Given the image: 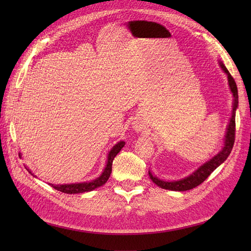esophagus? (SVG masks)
I'll return each instance as SVG.
<instances>
[{"mask_svg": "<svg viewBox=\"0 0 251 251\" xmlns=\"http://www.w3.org/2000/svg\"><path fill=\"white\" fill-rule=\"evenodd\" d=\"M134 125V128H135V131H142V125L140 124V123H138V121H135V123L133 124Z\"/></svg>", "mask_w": 251, "mask_h": 251, "instance_id": "obj_1", "label": "esophagus"}]
</instances>
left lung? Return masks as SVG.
I'll return each mask as SVG.
<instances>
[{
	"label": "left lung",
	"instance_id": "1",
	"mask_svg": "<svg viewBox=\"0 0 251 251\" xmlns=\"http://www.w3.org/2000/svg\"><path fill=\"white\" fill-rule=\"evenodd\" d=\"M220 66H221L222 70L227 74V79H228V85L230 88L231 93L233 95V105H232V114L229 120V124L227 126V131L225 135L224 140V147L223 149L219 151V153L212 157L209 161L205 162L203 165H201L198 170H196L192 175H189L188 177H185L184 179H180L177 181H163L158 179L157 177L153 176L151 173L149 171V175L151 180L154 182L155 184L160 186L164 189H170V191H178V192H184L189 191L200 185L202 182H204L208 178L209 175L214 172L219 165H221L227 157L229 156L230 151L232 150L233 143H234V137H235V110L238 108L239 103V96H238V88L237 83H235L233 77L226 69L223 63L220 62Z\"/></svg>",
	"mask_w": 251,
	"mask_h": 251
}]
</instances>
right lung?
<instances>
[{"label":"right lung","instance_id":"1","mask_svg":"<svg viewBox=\"0 0 251 251\" xmlns=\"http://www.w3.org/2000/svg\"><path fill=\"white\" fill-rule=\"evenodd\" d=\"M126 142L125 141H119L117 144H115L112 148V150L110 151V153L108 155V160H107V165L102 172V174L100 175V177L96 178L95 180L91 181V182H83V183H74V184H62V185H54V184H50L54 189H57V191L65 193V194H80V193H86V192H91L93 189L100 187L101 185H103L105 182L108 181L110 175L112 173V163L114 158L116 157V155L119 153L125 147ZM27 171L31 174V172L29 171V169H27ZM33 175V174H31ZM33 177H35L33 175Z\"/></svg>","mask_w":251,"mask_h":251}]
</instances>
